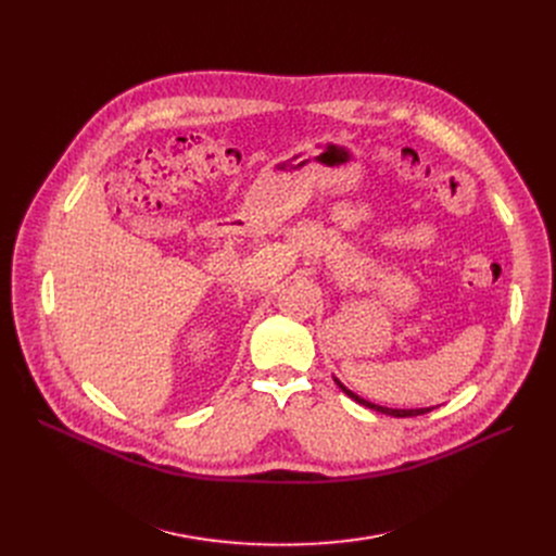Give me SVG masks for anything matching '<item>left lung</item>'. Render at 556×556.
<instances>
[{
  "instance_id": "left-lung-1",
  "label": "left lung",
  "mask_w": 556,
  "mask_h": 556,
  "mask_svg": "<svg viewBox=\"0 0 556 556\" xmlns=\"http://www.w3.org/2000/svg\"><path fill=\"white\" fill-rule=\"evenodd\" d=\"M338 383V388L346 394V396H352L354 401H358L361 405H367V407H371V410H376V413H383V415H392V417H417V415H426V413H430V407H419V410H392V407H383V405H374V403H369V401H365V399H361L358 394H354L352 390H346L340 381H336Z\"/></svg>"
}]
</instances>
